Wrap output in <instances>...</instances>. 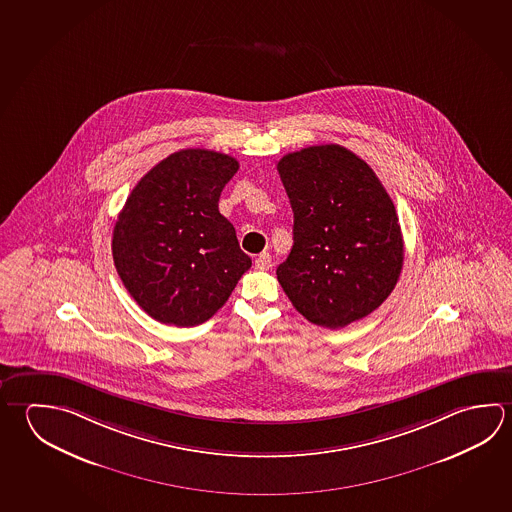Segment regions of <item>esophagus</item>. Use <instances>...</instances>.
Listing matches in <instances>:
<instances>
[{
    "instance_id": "esophagus-1",
    "label": "esophagus",
    "mask_w": 512,
    "mask_h": 512,
    "mask_svg": "<svg viewBox=\"0 0 512 512\" xmlns=\"http://www.w3.org/2000/svg\"><path fill=\"white\" fill-rule=\"evenodd\" d=\"M255 268L260 269V271L271 268V255L266 252L260 253L259 257L255 259Z\"/></svg>"
}]
</instances>
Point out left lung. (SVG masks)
Wrapping results in <instances>:
<instances>
[{"label":"left lung","mask_w":512,"mask_h":512,"mask_svg":"<svg viewBox=\"0 0 512 512\" xmlns=\"http://www.w3.org/2000/svg\"><path fill=\"white\" fill-rule=\"evenodd\" d=\"M293 208V248L277 278L296 311L340 329L394 291L404 260L394 201L376 172L341 145H313L277 165Z\"/></svg>","instance_id":"obj_1"}]
</instances>
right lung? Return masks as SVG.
I'll use <instances>...</instances> for the list:
<instances>
[{
    "label": "right lung",
    "instance_id": "right-lung-1",
    "mask_svg": "<svg viewBox=\"0 0 512 512\" xmlns=\"http://www.w3.org/2000/svg\"><path fill=\"white\" fill-rule=\"evenodd\" d=\"M239 162L183 149L136 183L113 230V260L129 295L154 320L176 327L207 322L225 305L252 259L219 212Z\"/></svg>",
    "mask_w": 512,
    "mask_h": 512
}]
</instances>
